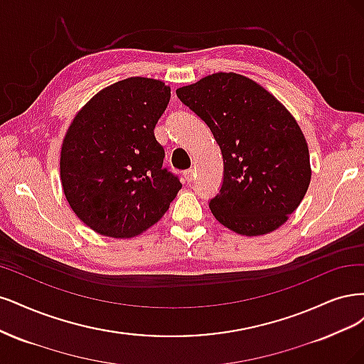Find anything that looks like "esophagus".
Masks as SVG:
<instances>
[{"label": "esophagus", "instance_id": "obj_1", "mask_svg": "<svg viewBox=\"0 0 364 364\" xmlns=\"http://www.w3.org/2000/svg\"><path fill=\"white\" fill-rule=\"evenodd\" d=\"M184 178H186V181L187 183H193V180H195V171L193 169H187V171H184Z\"/></svg>", "mask_w": 364, "mask_h": 364}]
</instances>
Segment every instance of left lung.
Listing matches in <instances>:
<instances>
[{"label": "left lung", "instance_id": "obj_1", "mask_svg": "<svg viewBox=\"0 0 364 364\" xmlns=\"http://www.w3.org/2000/svg\"><path fill=\"white\" fill-rule=\"evenodd\" d=\"M177 97L208 125L224 159V180L208 201L215 218L242 236L283 225L311 178L295 118L260 85L232 73L180 87Z\"/></svg>", "mask_w": 364, "mask_h": 364}]
</instances>
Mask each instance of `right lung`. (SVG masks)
Returning <instances> with one entry per match:
<instances>
[{
	"mask_svg": "<svg viewBox=\"0 0 364 364\" xmlns=\"http://www.w3.org/2000/svg\"><path fill=\"white\" fill-rule=\"evenodd\" d=\"M171 100L159 80L132 77L97 93L65 136L63 192L74 213L102 236L132 237L154 225L181 189L163 166L154 128Z\"/></svg>",
	"mask_w": 364,
	"mask_h": 364,
	"instance_id": "right-lung-1",
	"label": "right lung"
}]
</instances>
